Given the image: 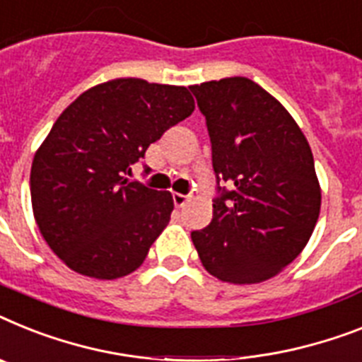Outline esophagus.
I'll list each match as a JSON object with an SVG mask.
<instances>
[{
	"instance_id": "esophagus-1",
	"label": "esophagus",
	"mask_w": 362,
	"mask_h": 362,
	"mask_svg": "<svg viewBox=\"0 0 362 362\" xmlns=\"http://www.w3.org/2000/svg\"><path fill=\"white\" fill-rule=\"evenodd\" d=\"M187 200H189V197L187 195H182V193H173V202H175L176 208H184Z\"/></svg>"
}]
</instances>
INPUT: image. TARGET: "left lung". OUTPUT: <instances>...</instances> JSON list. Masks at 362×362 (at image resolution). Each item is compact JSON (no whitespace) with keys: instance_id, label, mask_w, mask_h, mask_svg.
I'll return each mask as SVG.
<instances>
[{"instance_id":"left-lung-1","label":"left lung","mask_w":362,"mask_h":362,"mask_svg":"<svg viewBox=\"0 0 362 362\" xmlns=\"http://www.w3.org/2000/svg\"><path fill=\"white\" fill-rule=\"evenodd\" d=\"M206 117L217 178L214 218L191 232L204 269L259 284L298 256L320 214L308 139L274 97L247 77L189 86Z\"/></svg>"}]
</instances>
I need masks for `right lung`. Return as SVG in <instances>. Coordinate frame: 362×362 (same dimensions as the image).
<instances>
[{
	"label": "right lung",
	"mask_w": 362,
	"mask_h": 362,
	"mask_svg": "<svg viewBox=\"0 0 362 362\" xmlns=\"http://www.w3.org/2000/svg\"><path fill=\"white\" fill-rule=\"evenodd\" d=\"M193 110L187 88L115 78L54 121L33 160L31 200L45 243L69 269L115 279L144 263L171 218L173 197L127 175Z\"/></svg>",
	"instance_id": "obj_1"
}]
</instances>
